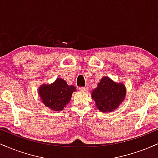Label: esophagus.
<instances>
[{
	"instance_id": "34e87169",
	"label": "esophagus",
	"mask_w": 158,
	"mask_h": 158,
	"mask_svg": "<svg viewBox=\"0 0 158 158\" xmlns=\"http://www.w3.org/2000/svg\"><path fill=\"white\" fill-rule=\"evenodd\" d=\"M88 89V87H81V88H79V90H80V91H87Z\"/></svg>"
}]
</instances>
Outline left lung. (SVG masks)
Here are the masks:
<instances>
[{"instance_id": "8db88e82", "label": "left lung", "mask_w": 158, "mask_h": 158, "mask_svg": "<svg viewBox=\"0 0 158 158\" xmlns=\"http://www.w3.org/2000/svg\"><path fill=\"white\" fill-rule=\"evenodd\" d=\"M126 95L125 85L122 82H116L108 77H103L91 93L97 108L103 113L117 109L124 101Z\"/></svg>"}]
</instances>
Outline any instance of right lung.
I'll use <instances>...</instances> for the list:
<instances>
[{"label":"right lung","instance_id":"add662e5","mask_svg":"<svg viewBox=\"0 0 158 158\" xmlns=\"http://www.w3.org/2000/svg\"><path fill=\"white\" fill-rule=\"evenodd\" d=\"M77 91L73 85H68L63 79L57 78L51 84L41 85L39 95L45 106L54 111L62 110L71 99L72 94Z\"/></svg>","mask_w":158,"mask_h":158}]
</instances>
